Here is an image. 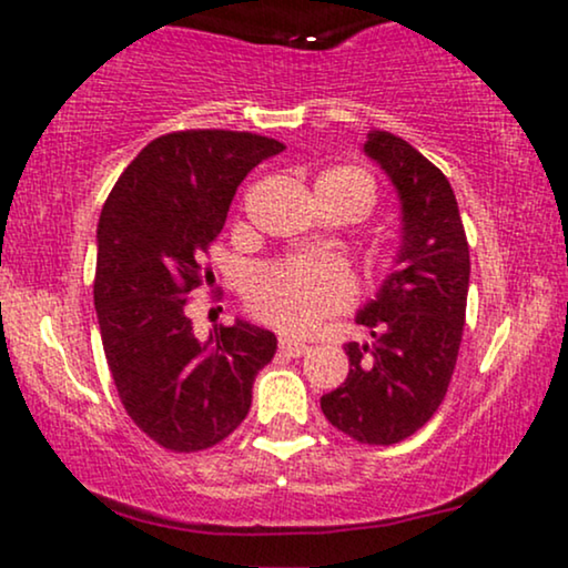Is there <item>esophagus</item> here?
Segmentation results:
<instances>
[{
	"label": "esophagus",
	"mask_w": 568,
	"mask_h": 568,
	"mask_svg": "<svg viewBox=\"0 0 568 568\" xmlns=\"http://www.w3.org/2000/svg\"><path fill=\"white\" fill-rule=\"evenodd\" d=\"M278 351H282V353H286V356L297 358V356H303V353H305V351H308V345H305V343H300V339H290V337H282V339H278Z\"/></svg>",
	"instance_id": "obj_1"
}]
</instances>
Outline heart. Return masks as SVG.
I'll list each match as a JSON object with an SVG mask.
<instances>
[{
    "label": "heart",
    "mask_w": 568,
    "mask_h": 568,
    "mask_svg": "<svg viewBox=\"0 0 568 568\" xmlns=\"http://www.w3.org/2000/svg\"><path fill=\"white\" fill-rule=\"evenodd\" d=\"M316 189H335L362 202L364 215L375 204V180L358 166H337L318 178ZM353 278L339 260L286 257L260 265L246 278L244 300L260 322L284 332H308L353 300Z\"/></svg>",
    "instance_id": "heart-1"
}]
</instances>
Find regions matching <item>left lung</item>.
<instances>
[{"label": "left lung", "mask_w": 568, "mask_h": 568, "mask_svg": "<svg viewBox=\"0 0 568 568\" xmlns=\"http://www.w3.org/2000/svg\"><path fill=\"white\" fill-rule=\"evenodd\" d=\"M364 153L402 199V250L377 300L358 311L375 343H348V377L322 396L324 417L358 444L390 446L423 428L455 375L468 305L470 252L455 191L436 164L390 132Z\"/></svg>", "instance_id": "8db88e82"}]
</instances>
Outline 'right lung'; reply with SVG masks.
<instances>
[{"instance_id":"1","label":"right lung","mask_w":568,"mask_h":568,"mask_svg":"<svg viewBox=\"0 0 568 568\" xmlns=\"http://www.w3.org/2000/svg\"><path fill=\"white\" fill-rule=\"evenodd\" d=\"M273 138L180 130L151 140L105 199L98 223L95 311L126 415L170 452L229 438L252 404V383L276 335L246 322L193 335L189 295L246 172L282 153Z\"/></svg>"}]
</instances>
